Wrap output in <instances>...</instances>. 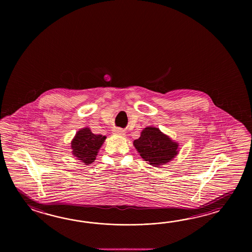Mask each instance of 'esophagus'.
<instances>
[{
  "mask_svg": "<svg viewBox=\"0 0 252 252\" xmlns=\"http://www.w3.org/2000/svg\"><path fill=\"white\" fill-rule=\"evenodd\" d=\"M113 132L115 134H119V135H124V130L122 128H116L115 129H113Z\"/></svg>",
  "mask_w": 252,
  "mask_h": 252,
  "instance_id": "esophagus-1",
  "label": "esophagus"
}]
</instances>
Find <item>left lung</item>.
Masks as SVG:
<instances>
[{
  "label": "left lung",
  "mask_w": 252,
  "mask_h": 252,
  "mask_svg": "<svg viewBox=\"0 0 252 252\" xmlns=\"http://www.w3.org/2000/svg\"><path fill=\"white\" fill-rule=\"evenodd\" d=\"M139 155L150 165L158 166L172 160L177 154L178 145L158 128H145L133 142Z\"/></svg>",
  "instance_id": "1"
}]
</instances>
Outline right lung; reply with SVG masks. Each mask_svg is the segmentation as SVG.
<instances>
[{
	"label": "right lung",
	"instance_id": "1",
	"mask_svg": "<svg viewBox=\"0 0 252 252\" xmlns=\"http://www.w3.org/2000/svg\"><path fill=\"white\" fill-rule=\"evenodd\" d=\"M106 139L102 134H94L89 128H82L75 134L71 142L73 155L86 165L92 164L96 158L98 150Z\"/></svg>",
	"mask_w": 252,
	"mask_h": 252
}]
</instances>
